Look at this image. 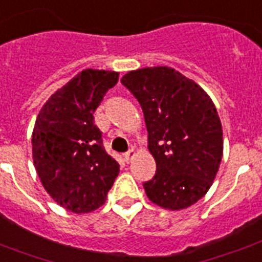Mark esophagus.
Masks as SVG:
<instances>
[{
	"label": "esophagus",
	"mask_w": 262,
	"mask_h": 262,
	"mask_svg": "<svg viewBox=\"0 0 262 262\" xmlns=\"http://www.w3.org/2000/svg\"><path fill=\"white\" fill-rule=\"evenodd\" d=\"M136 157V152H135V149H130V151H129V152H126L125 154V155H123V158H125V162H130L132 159H133V158Z\"/></svg>",
	"instance_id": "1"
}]
</instances>
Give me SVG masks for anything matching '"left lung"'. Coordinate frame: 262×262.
<instances>
[{"mask_svg": "<svg viewBox=\"0 0 262 262\" xmlns=\"http://www.w3.org/2000/svg\"><path fill=\"white\" fill-rule=\"evenodd\" d=\"M121 82L144 113L148 149L157 163L147 196L166 210H183L206 195L223 158V126L210 96L177 70L129 71Z\"/></svg>", "mask_w": 262, "mask_h": 262, "instance_id": "1", "label": "left lung"}]
</instances>
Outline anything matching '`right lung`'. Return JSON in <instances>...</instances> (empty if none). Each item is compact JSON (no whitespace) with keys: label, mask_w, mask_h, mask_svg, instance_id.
<instances>
[{"label":"right lung","mask_w":262,"mask_h":262,"mask_svg":"<svg viewBox=\"0 0 262 262\" xmlns=\"http://www.w3.org/2000/svg\"><path fill=\"white\" fill-rule=\"evenodd\" d=\"M119 73L86 69L42 105L33 130V161L43 188L57 205L77 214L105 202L119 165L105 152L93 113Z\"/></svg>","instance_id":"add662e5"}]
</instances>
